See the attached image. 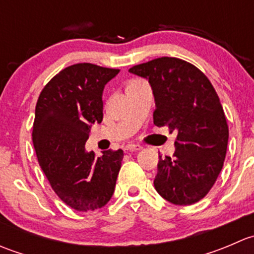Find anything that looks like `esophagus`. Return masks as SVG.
<instances>
[{"mask_svg":"<svg viewBox=\"0 0 254 254\" xmlns=\"http://www.w3.org/2000/svg\"><path fill=\"white\" fill-rule=\"evenodd\" d=\"M141 150V146L140 145H135V143H129L124 147V151H139Z\"/></svg>","mask_w":254,"mask_h":254,"instance_id":"obj_1","label":"esophagus"}]
</instances>
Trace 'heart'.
Wrapping results in <instances>:
<instances>
[{"label":"heart","mask_w":254,"mask_h":254,"mask_svg":"<svg viewBox=\"0 0 254 254\" xmlns=\"http://www.w3.org/2000/svg\"><path fill=\"white\" fill-rule=\"evenodd\" d=\"M135 82H139V79H134V81H130L129 83H127V84H130V83H135Z\"/></svg>","instance_id":"1"}]
</instances>
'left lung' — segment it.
Segmentation results:
<instances>
[{
    "label": "left lung",
    "instance_id": "obj_1",
    "mask_svg": "<svg viewBox=\"0 0 254 254\" xmlns=\"http://www.w3.org/2000/svg\"><path fill=\"white\" fill-rule=\"evenodd\" d=\"M129 72L148 79L155 97L153 124L176 131L172 157L158 155L155 188L176 205H190L209 193L224 166L229 127L209 78L177 58L155 59Z\"/></svg>",
    "mask_w": 254,
    "mask_h": 254
}]
</instances>
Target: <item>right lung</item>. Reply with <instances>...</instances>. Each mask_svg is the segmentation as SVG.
Segmentation results:
<instances>
[{
	"label": "right lung",
	"instance_id": "obj_1",
	"mask_svg": "<svg viewBox=\"0 0 254 254\" xmlns=\"http://www.w3.org/2000/svg\"><path fill=\"white\" fill-rule=\"evenodd\" d=\"M119 73L93 64H75L54 76L35 107L33 143L56 195L77 211L104 206L114 193L123 150L96 158L84 145L91 124L103 120L104 86Z\"/></svg>",
	"mask_w": 254,
	"mask_h": 254
}]
</instances>
